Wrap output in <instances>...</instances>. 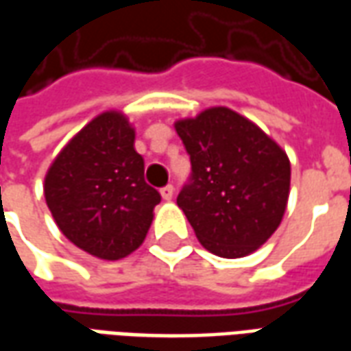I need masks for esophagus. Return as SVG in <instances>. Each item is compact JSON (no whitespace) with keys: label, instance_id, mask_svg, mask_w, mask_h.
<instances>
[{"label":"esophagus","instance_id":"1","mask_svg":"<svg viewBox=\"0 0 351 351\" xmlns=\"http://www.w3.org/2000/svg\"><path fill=\"white\" fill-rule=\"evenodd\" d=\"M160 193H161V197L165 199V201H171V199H173V195H175V188H173L171 184H167L165 188H161Z\"/></svg>","mask_w":351,"mask_h":351}]
</instances>
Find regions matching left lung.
Returning a JSON list of instances; mask_svg holds the SVG:
<instances>
[{
	"label": "left lung",
	"instance_id": "1",
	"mask_svg": "<svg viewBox=\"0 0 351 351\" xmlns=\"http://www.w3.org/2000/svg\"><path fill=\"white\" fill-rule=\"evenodd\" d=\"M191 176L176 203L206 250L244 258L278 229L289 197L286 152L261 128L228 107L175 123Z\"/></svg>",
	"mask_w": 351,
	"mask_h": 351
}]
</instances>
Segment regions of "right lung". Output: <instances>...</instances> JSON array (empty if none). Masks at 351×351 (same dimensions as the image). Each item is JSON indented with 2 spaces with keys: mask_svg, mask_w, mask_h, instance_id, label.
<instances>
[{
  "mask_svg": "<svg viewBox=\"0 0 351 351\" xmlns=\"http://www.w3.org/2000/svg\"><path fill=\"white\" fill-rule=\"evenodd\" d=\"M133 145L128 118L101 112L64 146L45 176V199L60 231L99 259L116 261L137 250L161 201L145 182V160Z\"/></svg>",
  "mask_w": 351,
  "mask_h": 351,
  "instance_id": "1",
  "label": "right lung"
}]
</instances>
